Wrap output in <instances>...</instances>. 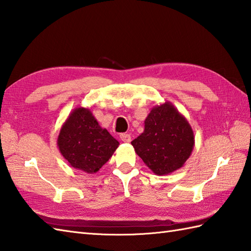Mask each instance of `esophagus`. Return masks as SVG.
I'll list each match as a JSON object with an SVG mask.
<instances>
[{
  "mask_svg": "<svg viewBox=\"0 0 251 251\" xmlns=\"http://www.w3.org/2000/svg\"><path fill=\"white\" fill-rule=\"evenodd\" d=\"M120 138L123 142H126V143L130 142V140H131V137L129 134H121Z\"/></svg>",
  "mask_w": 251,
  "mask_h": 251,
  "instance_id": "obj_1",
  "label": "esophagus"
}]
</instances>
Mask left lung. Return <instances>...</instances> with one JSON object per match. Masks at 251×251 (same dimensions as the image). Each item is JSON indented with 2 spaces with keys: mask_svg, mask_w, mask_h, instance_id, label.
Returning <instances> with one entry per match:
<instances>
[{
  "mask_svg": "<svg viewBox=\"0 0 251 251\" xmlns=\"http://www.w3.org/2000/svg\"><path fill=\"white\" fill-rule=\"evenodd\" d=\"M131 145L154 174L164 176L183 166L195 139L188 120L166 101L152 108L145 121V130Z\"/></svg>",
  "mask_w": 251,
  "mask_h": 251,
  "instance_id": "obj_1",
  "label": "left lung"
}]
</instances>
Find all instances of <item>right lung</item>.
Masks as SVG:
<instances>
[{"label":"right lung","mask_w":251,"mask_h":251,"mask_svg":"<svg viewBox=\"0 0 251 251\" xmlns=\"http://www.w3.org/2000/svg\"><path fill=\"white\" fill-rule=\"evenodd\" d=\"M120 142L99 125L92 111L78 106L63 123L57 146L71 167L95 174L109 161Z\"/></svg>","instance_id":"1"}]
</instances>
